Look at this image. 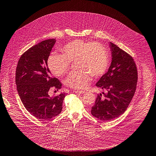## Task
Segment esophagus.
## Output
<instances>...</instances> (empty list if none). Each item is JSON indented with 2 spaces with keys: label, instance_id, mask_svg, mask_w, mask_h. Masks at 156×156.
Returning <instances> with one entry per match:
<instances>
[{
  "label": "esophagus",
  "instance_id": "1",
  "mask_svg": "<svg viewBox=\"0 0 156 156\" xmlns=\"http://www.w3.org/2000/svg\"><path fill=\"white\" fill-rule=\"evenodd\" d=\"M74 92H75L76 94H83L85 93V92L83 91V90H75L74 91Z\"/></svg>",
  "mask_w": 156,
  "mask_h": 156
}]
</instances>
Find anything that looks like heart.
Segmentation results:
<instances>
[{
    "mask_svg": "<svg viewBox=\"0 0 156 156\" xmlns=\"http://www.w3.org/2000/svg\"><path fill=\"white\" fill-rule=\"evenodd\" d=\"M62 54L51 53L48 58L51 72L57 76H63L68 72L71 62H76L78 71L71 73L66 78V85L73 89L82 90L89 86L92 76L100 77L109 66V57L101 44L75 40L61 49Z\"/></svg>",
    "mask_w": 156,
    "mask_h": 156,
    "instance_id": "obj_1",
    "label": "heart"
}]
</instances>
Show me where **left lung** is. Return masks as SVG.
Masks as SVG:
<instances>
[{"instance_id":"left-lung-1","label":"left lung","mask_w":156,"mask_h":156,"mask_svg":"<svg viewBox=\"0 0 156 156\" xmlns=\"http://www.w3.org/2000/svg\"><path fill=\"white\" fill-rule=\"evenodd\" d=\"M112 63L96 86L107 92L98 95L92 107L93 116L101 121H110L122 115L130 104L136 89L138 71L133 57L110 42Z\"/></svg>"}]
</instances>
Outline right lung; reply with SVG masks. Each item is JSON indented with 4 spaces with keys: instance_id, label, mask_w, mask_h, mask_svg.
<instances>
[{
    "instance_id": "right-lung-1",
    "label": "right lung",
    "mask_w": 156,
    "mask_h": 156,
    "mask_svg": "<svg viewBox=\"0 0 156 156\" xmlns=\"http://www.w3.org/2000/svg\"><path fill=\"white\" fill-rule=\"evenodd\" d=\"M55 42V39H50L31 47L20 57L16 69L20 99L26 110L39 120H49L60 114L66 96L64 93L53 97L48 94L51 88L58 90L62 87L51 76L47 63Z\"/></svg>"
}]
</instances>
